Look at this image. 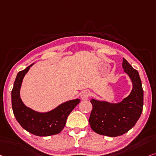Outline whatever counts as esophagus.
I'll use <instances>...</instances> for the list:
<instances>
[{
	"mask_svg": "<svg viewBox=\"0 0 156 156\" xmlns=\"http://www.w3.org/2000/svg\"><path fill=\"white\" fill-rule=\"evenodd\" d=\"M90 96V93L88 91H84L82 94H81V98H82L83 100H87V99H89V97Z\"/></svg>",
	"mask_w": 156,
	"mask_h": 156,
	"instance_id": "obj_1",
	"label": "esophagus"
}]
</instances>
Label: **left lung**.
<instances>
[{"label": "left lung", "mask_w": 156, "mask_h": 156, "mask_svg": "<svg viewBox=\"0 0 156 156\" xmlns=\"http://www.w3.org/2000/svg\"><path fill=\"white\" fill-rule=\"evenodd\" d=\"M122 68L132 82L128 97L117 104L92 99L89 122L93 131L101 135L118 136L133 127L140 118L144 105V90L138 71L123 58Z\"/></svg>", "instance_id": "1"}]
</instances>
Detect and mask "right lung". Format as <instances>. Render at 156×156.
<instances>
[{
  "mask_svg": "<svg viewBox=\"0 0 156 156\" xmlns=\"http://www.w3.org/2000/svg\"><path fill=\"white\" fill-rule=\"evenodd\" d=\"M34 64L19 72L12 90V107L14 115L21 126L29 133L39 136L55 135L61 132L66 119L73 109L80 101L76 99L60 104L46 113H39L27 107L20 98V87L25 74Z\"/></svg>",
  "mask_w": 156,
  "mask_h": 156,
  "instance_id": "right-lung-1",
  "label": "right lung"
}]
</instances>
